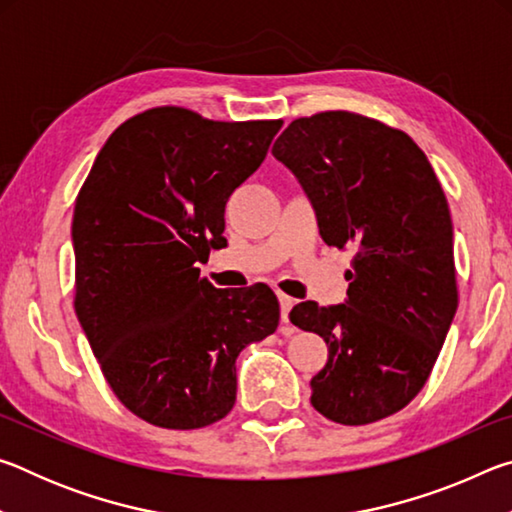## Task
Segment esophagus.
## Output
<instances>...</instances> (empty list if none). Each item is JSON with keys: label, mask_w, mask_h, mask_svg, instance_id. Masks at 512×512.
<instances>
[{"label": "esophagus", "mask_w": 512, "mask_h": 512, "mask_svg": "<svg viewBox=\"0 0 512 512\" xmlns=\"http://www.w3.org/2000/svg\"><path fill=\"white\" fill-rule=\"evenodd\" d=\"M277 300H280V311H282V323H289V311L293 307V298L284 296V293H277Z\"/></svg>", "instance_id": "obj_1"}]
</instances>
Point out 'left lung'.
<instances>
[{
  "mask_svg": "<svg viewBox=\"0 0 512 512\" xmlns=\"http://www.w3.org/2000/svg\"><path fill=\"white\" fill-rule=\"evenodd\" d=\"M273 155L307 194L325 244L354 248L348 298L305 300L289 316L329 350L311 404L339 424L388 418L420 393L458 307L443 187L409 135L345 110L291 121Z\"/></svg>",
  "mask_w": 512,
  "mask_h": 512,
  "instance_id": "obj_1",
  "label": "left lung"
}]
</instances>
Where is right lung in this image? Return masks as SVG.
Masks as SVG:
<instances>
[{
    "label": "right lung",
    "mask_w": 512,
    "mask_h": 512,
    "mask_svg": "<svg viewBox=\"0 0 512 512\" xmlns=\"http://www.w3.org/2000/svg\"><path fill=\"white\" fill-rule=\"evenodd\" d=\"M280 128L146 110L108 137L76 198V316L119 402L155 427L225 418L239 352L280 323L266 284L216 289L196 268L223 248L225 203Z\"/></svg>",
    "instance_id": "obj_1"
}]
</instances>
